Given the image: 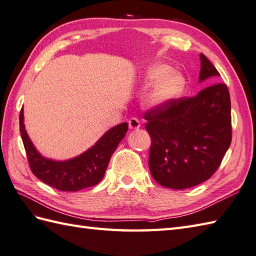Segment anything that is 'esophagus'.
<instances>
[{
	"label": "esophagus",
	"mask_w": 256,
	"mask_h": 256,
	"mask_svg": "<svg viewBox=\"0 0 256 256\" xmlns=\"http://www.w3.org/2000/svg\"><path fill=\"white\" fill-rule=\"evenodd\" d=\"M128 126L131 130H138L140 128V123L136 118H132L128 121Z\"/></svg>",
	"instance_id": "obj_1"
}]
</instances>
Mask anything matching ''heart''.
<instances>
[{"label":"heart","instance_id":"heart-1","mask_svg":"<svg viewBox=\"0 0 256 256\" xmlns=\"http://www.w3.org/2000/svg\"><path fill=\"white\" fill-rule=\"evenodd\" d=\"M152 86L145 96V103L150 108L160 110L180 96L184 88V79L180 74L164 64H156L146 70L142 84L144 86Z\"/></svg>","mask_w":256,"mask_h":256}]
</instances>
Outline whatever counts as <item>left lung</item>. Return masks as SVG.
I'll return each mask as SVG.
<instances>
[{
    "mask_svg": "<svg viewBox=\"0 0 256 256\" xmlns=\"http://www.w3.org/2000/svg\"><path fill=\"white\" fill-rule=\"evenodd\" d=\"M199 82L220 74L200 54ZM152 138L148 166L162 186L186 189L206 182L218 170L232 138L228 86L214 84L192 98L174 100L145 114Z\"/></svg>",
    "mask_w": 256,
    "mask_h": 256,
    "instance_id": "left-lung-1",
    "label": "left lung"
}]
</instances>
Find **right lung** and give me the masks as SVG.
<instances>
[{"label": "right lung", "instance_id": "1", "mask_svg": "<svg viewBox=\"0 0 256 256\" xmlns=\"http://www.w3.org/2000/svg\"><path fill=\"white\" fill-rule=\"evenodd\" d=\"M128 128L126 122L118 124L84 153L66 160H55L47 158L37 150L26 132L23 108L20 114V132L32 174L48 186L62 192H78L99 184Z\"/></svg>", "mask_w": 256, "mask_h": 256}]
</instances>
